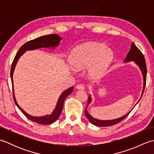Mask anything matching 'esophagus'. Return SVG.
<instances>
[{
  "label": "esophagus",
  "instance_id": "obj_1",
  "mask_svg": "<svg viewBox=\"0 0 154 154\" xmlns=\"http://www.w3.org/2000/svg\"><path fill=\"white\" fill-rule=\"evenodd\" d=\"M76 88H77V89H78V90H84L85 89V85L82 83H80V84L77 85Z\"/></svg>",
  "mask_w": 154,
  "mask_h": 154
}]
</instances>
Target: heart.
I'll return each instance as SVG.
<instances>
[{"mask_svg":"<svg viewBox=\"0 0 154 154\" xmlns=\"http://www.w3.org/2000/svg\"><path fill=\"white\" fill-rule=\"evenodd\" d=\"M112 58V51L107 50L105 44L91 42L75 48L69 61L75 69H82L92 63L91 73L93 75H99L109 66Z\"/></svg>","mask_w":154,"mask_h":154,"instance_id":"1","label":"heart"}]
</instances>
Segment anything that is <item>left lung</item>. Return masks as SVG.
Instances as JSON below:
<instances>
[{"label":"left lung","instance_id":"left-lung-1","mask_svg":"<svg viewBox=\"0 0 154 154\" xmlns=\"http://www.w3.org/2000/svg\"><path fill=\"white\" fill-rule=\"evenodd\" d=\"M124 61H125L126 62L134 61L137 65H138L140 68V69H141L142 71V74L143 76V91H142V94L141 96V98H142V97L143 95V91H144L145 87H146V75H147V67H146V63L144 56H143V55L142 53V51L139 50L138 48L134 44L132 43V45H131V50H130L128 54V55H126L125 60ZM91 97H89V99H88L87 106H88V104L91 103ZM131 111H130V112H128L126 115L120 117V118H119V119H117L115 120H97L96 119H94V118L91 116L89 114V112H87V108L85 109V114L87 118L90 121V122L94 124V125L97 126H112V125H114V124L119 123L120 121H122V120L125 119V118L128 115Z\"/></svg>","mask_w":154,"mask_h":154}]
</instances>
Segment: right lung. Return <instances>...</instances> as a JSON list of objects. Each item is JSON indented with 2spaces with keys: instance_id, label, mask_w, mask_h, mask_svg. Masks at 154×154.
<instances>
[{
  "instance_id": "right-lung-1",
  "label": "right lung",
  "mask_w": 154,
  "mask_h": 154,
  "mask_svg": "<svg viewBox=\"0 0 154 154\" xmlns=\"http://www.w3.org/2000/svg\"><path fill=\"white\" fill-rule=\"evenodd\" d=\"M61 38L57 34H50L48 35H44V36L39 37L38 38H35L34 40H32L29 41L26 43H25L24 45H22V46L20 48L19 50L16 53L15 57L13 60V62L12 63L11 69V78L12 81V93H13V98H14V100L15 102V104L16 106H18V109L22 111V112L26 116L29 120L33 121L34 122H36L38 124H50L54 123V122L57 120L58 119L59 116L60 115V114L63 109V102L65 98H66L69 94H70L72 91L73 90V87H71L69 88L67 90H65L64 92L61 94L60 97L59 98V100L57 101L56 108L54 110L53 113L51 115H46L42 117H35L29 115L26 112H25L19 106L17 102H16L15 96H14V88H13V79H12V75L13 72H14V67L16 66V64L17 63L18 59L24 53L26 50H35V49L41 48H48V47H52L54 48V46H57L58 45L60 42L61 41Z\"/></svg>"
}]
</instances>
